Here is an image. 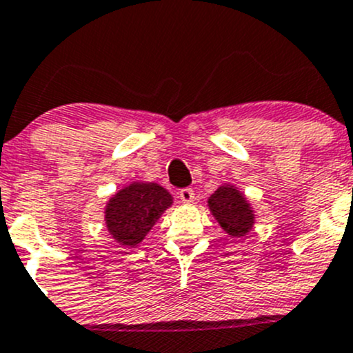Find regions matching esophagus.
<instances>
[{
  "label": "esophagus",
  "instance_id": "34e87169",
  "mask_svg": "<svg viewBox=\"0 0 353 353\" xmlns=\"http://www.w3.org/2000/svg\"><path fill=\"white\" fill-rule=\"evenodd\" d=\"M179 198H181V201L186 203V205H191V203L194 201V191H192L191 188L181 189V191H179Z\"/></svg>",
  "mask_w": 353,
  "mask_h": 353
}]
</instances>
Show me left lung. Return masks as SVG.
Masks as SVG:
<instances>
[{
    "label": "left lung",
    "instance_id": "obj_1",
    "mask_svg": "<svg viewBox=\"0 0 353 353\" xmlns=\"http://www.w3.org/2000/svg\"><path fill=\"white\" fill-rule=\"evenodd\" d=\"M211 213L218 223L232 236H243L254 225V211L245 201V196L233 186H221L211 194Z\"/></svg>",
    "mask_w": 353,
    "mask_h": 353
}]
</instances>
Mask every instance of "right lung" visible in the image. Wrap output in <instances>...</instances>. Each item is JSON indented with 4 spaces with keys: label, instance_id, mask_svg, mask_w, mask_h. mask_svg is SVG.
I'll return each mask as SVG.
<instances>
[{
    "label": "right lung",
    "instance_id": "add662e5",
    "mask_svg": "<svg viewBox=\"0 0 353 353\" xmlns=\"http://www.w3.org/2000/svg\"><path fill=\"white\" fill-rule=\"evenodd\" d=\"M172 205V196L155 183H135L110 199L106 206V226L120 245L140 243L165 208Z\"/></svg>",
    "mask_w": 353,
    "mask_h": 353
}]
</instances>
